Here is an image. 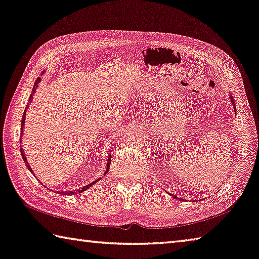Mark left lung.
Masks as SVG:
<instances>
[{"mask_svg":"<svg viewBox=\"0 0 259 259\" xmlns=\"http://www.w3.org/2000/svg\"><path fill=\"white\" fill-rule=\"evenodd\" d=\"M230 100H231V102H232V105H233V109H234V111H236L237 109H236V104H234V100H233V97H232V96H230ZM173 198H176V199H177V197H176V196H173Z\"/></svg>","mask_w":259,"mask_h":259,"instance_id":"left-lung-1","label":"left lung"}]
</instances>
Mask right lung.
Segmentation results:
<instances>
[{
  "label": "right lung",
  "mask_w": 259,
  "mask_h": 259,
  "mask_svg": "<svg viewBox=\"0 0 259 259\" xmlns=\"http://www.w3.org/2000/svg\"><path fill=\"white\" fill-rule=\"evenodd\" d=\"M40 82V77H38L37 78V80L35 81V84H34V87H32V93L30 94V97H29V103L32 101V96H34V94H35V92H36V89H37V87H38V83ZM26 111H27V107L25 109V112H23V114H22V120H21V136H22V133H23V124H25V120H26ZM20 140H21V138H20ZM20 152H21V156H22V159L23 161H25V163H26V165H27V167H28V170H29L32 175H34V172H32V168H31V166L29 165V163H28V161H27V158H26V155H25V152H23V149H22V147L20 148ZM110 163H111V154L109 155V158H107V163H106V170H105V173H104V176L106 175L107 172L110 171ZM97 181H100V179H97V180H95L94 182H92V183H89V185H87V186H84V187H82V188H80V189L79 190H74V191H64V192H59V194H63V195H73V194H76V192H82V191H84V190H87L89 187H92L93 185H95V183L97 182Z\"/></svg>",
  "instance_id": "right-lung-1"
}]
</instances>
